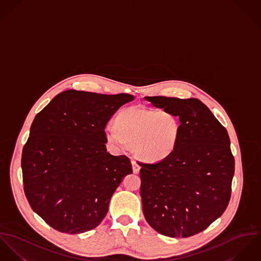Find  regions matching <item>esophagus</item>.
<instances>
[{
	"instance_id": "obj_1",
	"label": "esophagus",
	"mask_w": 261,
	"mask_h": 261,
	"mask_svg": "<svg viewBox=\"0 0 261 261\" xmlns=\"http://www.w3.org/2000/svg\"><path fill=\"white\" fill-rule=\"evenodd\" d=\"M132 167H133L134 173H138L140 171V165L136 161H132Z\"/></svg>"
}]
</instances>
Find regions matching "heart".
Wrapping results in <instances>:
<instances>
[{
	"label": "heart",
	"instance_id": "obj_1",
	"mask_svg": "<svg viewBox=\"0 0 261 261\" xmlns=\"http://www.w3.org/2000/svg\"><path fill=\"white\" fill-rule=\"evenodd\" d=\"M107 139L119 147L135 145L139 156L148 161L168 157L177 146L180 134L178 118L168 111L132 106L118 116L117 124L105 128Z\"/></svg>",
	"mask_w": 261,
	"mask_h": 261
}]
</instances>
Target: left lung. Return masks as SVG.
<instances>
[{
    "label": "left lung",
    "mask_w": 261,
    "mask_h": 261,
    "mask_svg": "<svg viewBox=\"0 0 261 261\" xmlns=\"http://www.w3.org/2000/svg\"><path fill=\"white\" fill-rule=\"evenodd\" d=\"M145 99L180 122L179 140L168 157L139 162L145 219L166 236L195 235L220 217L230 200L234 157L227 130L198 99Z\"/></svg>",
    "instance_id": "left-lung-1"
}]
</instances>
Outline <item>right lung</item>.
Returning <instances> with one entry per match:
<instances>
[{"label":"right lung","instance_id":"add662e5","mask_svg":"<svg viewBox=\"0 0 261 261\" xmlns=\"http://www.w3.org/2000/svg\"><path fill=\"white\" fill-rule=\"evenodd\" d=\"M130 94L103 95L67 90L33 121L23 148L22 170L32 209L60 232L97 227L110 199L132 165L107 152L105 128Z\"/></svg>","mask_w":261,"mask_h":261}]
</instances>
